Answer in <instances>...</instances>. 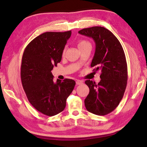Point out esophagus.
I'll list each match as a JSON object with an SVG mask.
<instances>
[{"mask_svg": "<svg viewBox=\"0 0 147 147\" xmlns=\"http://www.w3.org/2000/svg\"><path fill=\"white\" fill-rule=\"evenodd\" d=\"M76 84H77V85H80V84H83V81L80 80H77L76 81Z\"/></svg>", "mask_w": 147, "mask_h": 147, "instance_id": "esophagus-1", "label": "esophagus"}]
</instances>
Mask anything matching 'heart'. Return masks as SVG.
Listing matches in <instances>:
<instances>
[{"label": "heart", "instance_id": "1", "mask_svg": "<svg viewBox=\"0 0 147 147\" xmlns=\"http://www.w3.org/2000/svg\"><path fill=\"white\" fill-rule=\"evenodd\" d=\"M77 45H78V47L80 50L84 48V47H86L91 46V44L89 43V42H88L86 40H84V39H80V40L78 41V43H77ZM65 54V50L63 51V54Z\"/></svg>", "mask_w": 147, "mask_h": 147}]
</instances>
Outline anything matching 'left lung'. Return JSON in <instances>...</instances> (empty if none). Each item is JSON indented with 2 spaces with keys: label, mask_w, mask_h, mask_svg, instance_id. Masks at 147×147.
Wrapping results in <instances>:
<instances>
[{
  "label": "left lung",
  "mask_w": 147,
  "mask_h": 147,
  "mask_svg": "<svg viewBox=\"0 0 147 147\" xmlns=\"http://www.w3.org/2000/svg\"><path fill=\"white\" fill-rule=\"evenodd\" d=\"M95 42V53L91 67L100 70V81L88 80L89 93L84 100L87 110L97 115L113 111L123 97L128 80V69L123 47L112 32L104 27L93 26L78 31Z\"/></svg>",
  "instance_id": "8db88e82"
}]
</instances>
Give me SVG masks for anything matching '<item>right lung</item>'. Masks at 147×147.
I'll return each mask as SVG.
<instances>
[{"mask_svg": "<svg viewBox=\"0 0 147 147\" xmlns=\"http://www.w3.org/2000/svg\"><path fill=\"white\" fill-rule=\"evenodd\" d=\"M71 31L47 32L29 43L22 57L21 78L28 100L35 109L47 116L61 112L75 86L71 79L57 80L51 73L61 60Z\"/></svg>", "mask_w": 147, "mask_h": 147, "instance_id": "1", "label": "right lung"}]
</instances>
